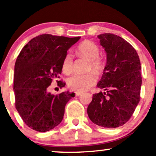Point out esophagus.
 Returning a JSON list of instances; mask_svg holds the SVG:
<instances>
[{
  "mask_svg": "<svg viewBox=\"0 0 156 156\" xmlns=\"http://www.w3.org/2000/svg\"><path fill=\"white\" fill-rule=\"evenodd\" d=\"M81 94H82V93L80 92H76V96H80Z\"/></svg>",
  "mask_w": 156,
  "mask_h": 156,
  "instance_id": "obj_1",
  "label": "esophagus"
}]
</instances>
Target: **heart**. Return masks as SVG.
Masks as SVG:
<instances>
[{
  "instance_id": "b5f03b06",
  "label": "heart",
  "mask_w": 156,
  "mask_h": 156,
  "mask_svg": "<svg viewBox=\"0 0 156 156\" xmlns=\"http://www.w3.org/2000/svg\"><path fill=\"white\" fill-rule=\"evenodd\" d=\"M77 52L80 55L89 60V69L96 73H100L104 68V63L98 55L99 47L89 40L83 41L78 44ZM73 58L70 53H67L62 62V70L65 73H69L73 69ZM97 78L93 73L87 74H75L67 79V85L73 91L83 92L89 89L95 83Z\"/></svg>"
}]
</instances>
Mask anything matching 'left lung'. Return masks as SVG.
<instances>
[{
  "label": "left lung",
  "instance_id": "8db88e82",
  "mask_svg": "<svg viewBox=\"0 0 156 156\" xmlns=\"http://www.w3.org/2000/svg\"><path fill=\"white\" fill-rule=\"evenodd\" d=\"M106 53V65L97 84L105 92L94 94L87 114L94 124L107 128L127 122L140 101L141 63L136 50L119 36H98Z\"/></svg>",
  "mask_w": 156,
  "mask_h": 156
}]
</instances>
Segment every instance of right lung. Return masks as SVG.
Masks as SVG:
<instances>
[{
  "label": "right lung",
  "instance_id": "1",
  "mask_svg": "<svg viewBox=\"0 0 156 156\" xmlns=\"http://www.w3.org/2000/svg\"><path fill=\"white\" fill-rule=\"evenodd\" d=\"M80 39L39 35L31 39L17 56L14 77L15 107L31 129L49 131L62 121L65 105L75 93L54 95L47 89L52 80L59 78L68 49ZM57 83L60 88L65 86L61 80Z\"/></svg>",
  "mask_w": 156,
  "mask_h": 156
}]
</instances>
